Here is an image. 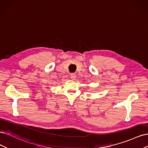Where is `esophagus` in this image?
Listing matches in <instances>:
<instances>
[{"mask_svg":"<svg viewBox=\"0 0 148 148\" xmlns=\"http://www.w3.org/2000/svg\"><path fill=\"white\" fill-rule=\"evenodd\" d=\"M70 78L72 79H75L76 78H77V75L75 73H71L70 75Z\"/></svg>","mask_w":148,"mask_h":148,"instance_id":"esophagus-1","label":"esophagus"}]
</instances>
